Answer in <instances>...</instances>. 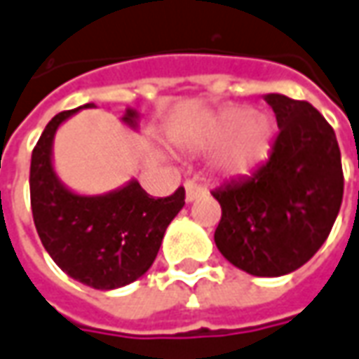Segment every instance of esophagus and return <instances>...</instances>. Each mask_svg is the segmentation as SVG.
<instances>
[{
	"label": "esophagus",
	"instance_id": "obj_1",
	"mask_svg": "<svg viewBox=\"0 0 359 359\" xmlns=\"http://www.w3.org/2000/svg\"><path fill=\"white\" fill-rule=\"evenodd\" d=\"M184 190H187V202H194L196 198L204 196L205 192H208L205 187H200L194 180H187L184 182Z\"/></svg>",
	"mask_w": 359,
	"mask_h": 359
}]
</instances>
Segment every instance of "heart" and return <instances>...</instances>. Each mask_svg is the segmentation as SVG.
Wrapping results in <instances>:
<instances>
[{
	"label": "heart",
	"mask_w": 359,
	"mask_h": 359,
	"mask_svg": "<svg viewBox=\"0 0 359 359\" xmlns=\"http://www.w3.org/2000/svg\"><path fill=\"white\" fill-rule=\"evenodd\" d=\"M272 142L274 122L266 114H252L250 109L241 107L217 114L198 137L196 147L202 151L222 147L215 157L217 171L239 177L266 159Z\"/></svg>",
	"instance_id": "b5f03b06"
}]
</instances>
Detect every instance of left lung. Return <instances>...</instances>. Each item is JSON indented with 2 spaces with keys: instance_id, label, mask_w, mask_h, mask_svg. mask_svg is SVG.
Returning a JSON list of instances; mask_svg holds the SVG:
<instances>
[{
  "instance_id": "obj_1",
  "label": "left lung",
  "mask_w": 359,
  "mask_h": 359,
  "mask_svg": "<svg viewBox=\"0 0 359 359\" xmlns=\"http://www.w3.org/2000/svg\"><path fill=\"white\" fill-rule=\"evenodd\" d=\"M278 122L270 157L250 177L215 188V247L243 272L276 278L302 268L334 225L344 177L334 130L319 110L264 95Z\"/></svg>"
}]
</instances>
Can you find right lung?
<instances>
[{"instance_id": "add662e5", "label": "right lung", "mask_w": 359, "mask_h": 359, "mask_svg": "<svg viewBox=\"0 0 359 359\" xmlns=\"http://www.w3.org/2000/svg\"><path fill=\"white\" fill-rule=\"evenodd\" d=\"M93 102L60 112L44 128L31 159V205L39 237L69 278L95 290L132 284L151 268L169 223L184 205V188L167 198L149 196L136 179L104 194H79L54 169L57 128ZM137 110L122 122L137 130Z\"/></svg>"}]
</instances>
